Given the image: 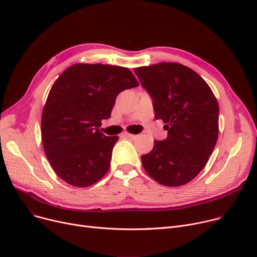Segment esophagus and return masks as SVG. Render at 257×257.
Masks as SVG:
<instances>
[{
    "label": "esophagus",
    "mask_w": 257,
    "mask_h": 257,
    "mask_svg": "<svg viewBox=\"0 0 257 257\" xmlns=\"http://www.w3.org/2000/svg\"><path fill=\"white\" fill-rule=\"evenodd\" d=\"M124 136H125L126 138H130V139H132V140H135V139L138 137L137 135H134V134H130V133H125Z\"/></svg>",
    "instance_id": "esophagus-1"
}]
</instances>
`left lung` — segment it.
I'll use <instances>...</instances> for the list:
<instances>
[{
    "label": "left lung",
    "mask_w": 257,
    "mask_h": 257,
    "mask_svg": "<svg viewBox=\"0 0 257 257\" xmlns=\"http://www.w3.org/2000/svg\"><path fill=\"white\" fill-rule=\"evenodd\" d=\"M134 71L153 99L155 119L168 131L167 139L155 140L141 156L142 166L163 186H183L206 167L216 145L217 100L207 82L182 64L157 63Z\"/></svg>",
    "instance_id": "left-lung-1"
}]
</instances>
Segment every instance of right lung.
<instances>
[{
  "label": "right lung",
  "mask_w": 257,
  "mask_h": 257,
  "mask_svg": "<svg viewBox=\"0 0 257 257\" xmlns=\"http://www.w3.org/2000/svg\"><path fill=\"white\" fill-rule=\"evenodd\" d=\"M138 86L126 67L75 64L51 87L41 119L45 155L57 175L68 184L85 188L99 181L110 167L118 136L99 131L108 119L117 96Z\"/></svg>",
  "instance_id": "right-lung-1"
}]
</instances>
